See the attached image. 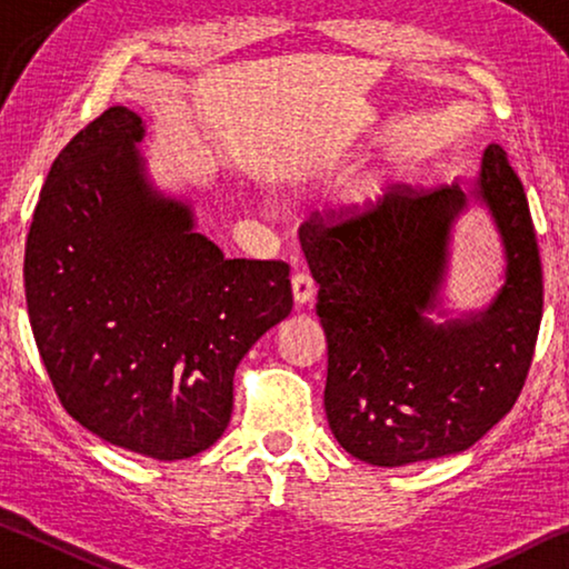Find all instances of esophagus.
<instances>
[{
    "label": "esophagus",
    "instance_id": "esophagus-1",
    "mask_svg": "<svg viewBox=\"0 0 569 569\" xmlns=\"http://www.w3.org/2000/svg\"><path fill=\"white\" fill-rule=\"evenodd\" d=\"M291 286H293V298H296V303H311L313 301V296H316V281L311 278V273H306V271H301V273H296L293 278H291Z\"/></svg>",
    "mask_w": 569,
    "mask_h": 569
}]
</instances>
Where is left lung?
Wrapping results in <instances>:
<instances>
[{
	"label": "left lung",
	"mask_w": 569,
	"mask_h": 569,
	"mask_svg": "<svg viewBox=\"0 0 569 569\" xmlns=\"http://www.w3.org/2000/svg\"><path fill=\"white\" fill-rule=\"evenodd\" d=\"M469 202L493 218L506 283L485 309L455 317L440 291L450 233ZM301 248L329 343L326 419L351 457L403 467L459 455L515 407L542 321V266L502 148H485L469 188L391 190L343 223L308 220Z\"/></svg>",
	"instance_id": "1"
}]
</instances>
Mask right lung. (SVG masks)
Segmentation results:
<instances>
[{"label": "right lung", "instance_id": "right-lung-1", "mask_svg": "<svg viewBox=\"0 0 569 569\" xmlns=\"http://www.w3.org/2000/svg\"><path fill=\"white\" fill-rule=\"evenodd\" d=\"M122 104L52 162L24 250L37 349L62 407L134 455L188 459L233 411L243 356L293 308L288 263L226 258L148 176Z\"/></svg>", "mask_w": 569, "mask_h": 569}]
</instances>
